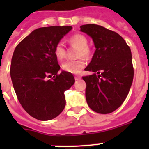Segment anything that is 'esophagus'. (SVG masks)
<instances>
[{
    "label": "esophagus",
    "mask_w": 149,
    "mask_h": 149,
    "mask_svg": "<svg viewBox=\"0 0 149 149\" xmlns=\"http://www.w3.org/2000/svg\"><path fill=\"white\" fill-rule=\"evenodd\" d=\"M74 78H75V81H78V80H80V79L81 78V75H76L75 77H74Z\"/></svg>",
    "instance_id": "obj_1"
}]
</instances>
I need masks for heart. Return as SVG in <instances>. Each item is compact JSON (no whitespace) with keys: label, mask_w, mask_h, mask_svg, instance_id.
Instances as JSON below:
<instances>
[{"label":"heart","mask_w":149,"mask_h":149,"mask_svg":"<svg viewBox=\"0 0 149 149\" xmlns=\"http://www.w3.org/2000/svg\"><path fill=\"white\" fill-rule=\"evenodd\" d=\"M69 42L78 48L77 56H84L85 58H89L92 54L91 50L87 46L88 41L82 34H74L69 38ZM54 55L58 60H63L65 56V50L62 42L56 45L54 48ZM86 60L84 58H80L74 60H68L63 63V71L72 74H78L81 72L86 65Z\"/></svg>","instance_id":"1"}]
</instances>
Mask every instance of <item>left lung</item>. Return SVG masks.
<instances>
[{"label":"left lung","instance_id":"1","mask_svg":"<svg viewBox=\"0 0 149 149\" xmlns=\"http://www.w3.org/2000/svg\"><path fill=\"white\" fill-rule=\"evenodd\" d=\"M81 31L92 37L96 48L85 68L94 73L83 77L86 102L96 113H110L122 104L131 89L134 78L131 48L119 34L102 26L85 24Z\"/></svg>","mask_w":149,"mask_h":149}]
</instances>
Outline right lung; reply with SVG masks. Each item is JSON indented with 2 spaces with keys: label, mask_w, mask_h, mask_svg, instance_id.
<instances>
[{
  "label": "right lung",
  "mask_w": 149,
  "mask_h": 149,
  "mask_svg": "<svg viewBox=\"0 0 149 149\" xmlns=\"http://www.w3.org/2000/svg\"><path fill=\"white\" fill-rule=\"evenodd\" d=\"M71 26L40 27L16 46L10 76L17 98L29 115L38 120L56 118L65 106L64 93L74 84L72 73L58 74L54 48Z\"/></svg>",
  "instance_id": "1"
}]
</instances>
